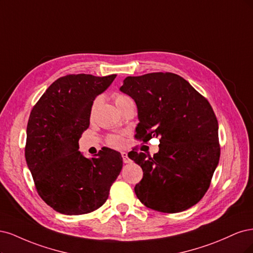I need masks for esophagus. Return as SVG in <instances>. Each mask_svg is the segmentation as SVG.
I'll use <instances>...</instances> for the list:
<instances>
[{
    "instance_id": "esophagus-1",
    "label": "esophagus",
    "mask_w": 253,
    "mask_h": 253,
    "mask_svg": "<svg viewBox=\"0 0 253 253\" xmlns=\"http://www.w3.org/2000/svg\"><path fill=\"white\" fill-rule=\"evenodd\" d=\"M122 158H123L124 164H128V163L131 162V161H130V159L128 158V154L126 152H122Z\"/></svg>"
}]
</instances>
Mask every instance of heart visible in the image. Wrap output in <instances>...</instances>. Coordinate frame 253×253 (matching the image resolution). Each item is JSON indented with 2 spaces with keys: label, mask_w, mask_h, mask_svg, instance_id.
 <instances>
[{
  "label": "heart",
  "mask_w": 253,
  "mask_h": 253,
  "mask_svg": "<svg viewBox=\"0 0 253 253\" xmlns=\"http://www.w3.org/2000/svg\"><path fill=\"white\" fill-rule=\"evenodd\" d=\"M113 101H115L117 107L119 109H121L124 105H126L129 102H131L132 100L129 95L118 92L113 95ZM99 102H100V97H96L91 106V111H90L91 116L94 113L96 106L99 105ZM106 144L110 146V147H112V148H123L125 146V137L121 134H110L107 136V138H106Z\"/></svg>",
  "instance_id": "b5f03b06"
}]
</instances>
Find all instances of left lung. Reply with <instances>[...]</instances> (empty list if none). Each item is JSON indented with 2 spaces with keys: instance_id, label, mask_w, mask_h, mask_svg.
<instances>
[{
  "instance_id": "8db88e82",
  "label": "left lung",
  "mask_w": 253,
  "mask_h": 253,
  "mask_svg": "<svg viewBox=\"0 0 253 253\" xmlns=\"http://www.w3.org/2000/svg\"><path fill=\"white\" fill-rule=\"evenodd\" d=\"M120 89L137 106L136 140L160 138V150L152 158L136 147L128 153L143 170L134 187L137 199L165 213L192 207L207 192L221 153L210 103L172 72L127 77Z\"/></svg>"
}]
</instances>
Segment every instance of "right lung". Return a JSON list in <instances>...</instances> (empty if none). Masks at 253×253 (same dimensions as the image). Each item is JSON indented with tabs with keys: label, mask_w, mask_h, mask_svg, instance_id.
Here are the masks:
<instances>
[{
	"label": "right lung",
	"mask_w": 253,
	"mask_h": 253,
	"mask_svg": "<svg viewBox=\"0 0 253 253\" xmlns=\"http://www.w3.org/2000/svg\"><path fill=\"white\" fill-rule=\"evenodd\" d=\"M116 77H61L32 107L25 159L37 192L60 213L79 215L100 208L123 167L121 154L110 148L103 147L89 159L79 151L92 103Z\"/></svg>",
	"instance_id": "add662e5"
}]
</instances>
